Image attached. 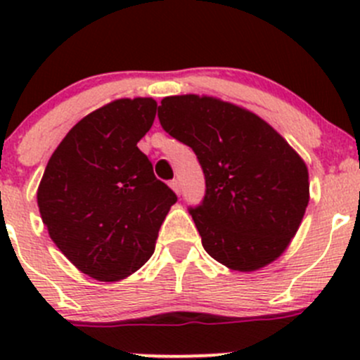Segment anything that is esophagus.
Segmentation results:
<instances>
[{
  "label": "esophagus",
  "instance_id": "esophagus-1",
  "mask_svg": "<svg viewBox=\"0 0 360 360\" xmlns=\"http://www.w3.org/2000/svg\"><path fill=\"white\" fill-rule=\"evenodd\" d=\"M170 188H172V190L176 191L177 195H181V184H179V181H177V179L170 181Z\"/></svg>",
  "mask_w": 360,
  "mask_h": 360
}]
</instances>
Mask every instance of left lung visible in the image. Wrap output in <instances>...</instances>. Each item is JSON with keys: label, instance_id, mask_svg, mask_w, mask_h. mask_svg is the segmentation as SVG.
Returning <instances> with one entry per match:
<instances>
[{"label": "left lung", "instance_id": "obj_1", "mask_svg": "<svg viewBox=\"0 0 360 360\" xmlns=\"http://www.w3.org/2000/svg\"><path fill=\"white\" fill-rule=\"evenodd\" d=\"M163 130L197 155L205 197L190 209L210 257L254 271L282 256L310 200L308 169L264 120L209 96L162 99Z\"/></svg>", "mask_w": 360, "mask_h": 360}]
</instances>
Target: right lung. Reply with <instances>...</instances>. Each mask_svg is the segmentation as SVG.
Returning a JSON list of instances; mask_svg holds the SVG:
<instances>
[{"mask_svg":"<svg viewBox=\"0 0 360 360\" xmlns=\"http://www.w3.org/2000/svg\"><path fill=\"white\" fill-rule=\"evenodd\" d=\"M155 115L151 97L112 101L69 130L43 172L38 207L50 238L96 281L139 270L177 202L137 148Z\"/></svg>","mask_w":360,"mask_h":360,"instance_id":"right-lung-1","label":"right lung"}]
</instances>
